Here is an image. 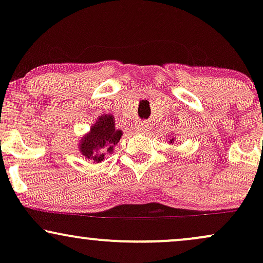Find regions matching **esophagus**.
I'll list each match as a JSON object with an SVG mask.
<instances>
[{"mask_svg": "<svg viewBox=\"0 0 263 263\" xmlns=\"http://www.w3.org/2000/svg\"><path fill=\"white\" fill-rule=\"evenodd\" d=\"M147 128H148V126H147L146 122H140V123H138V129H140L141 132L147 131Z\"/></svg>", "mask_w": 263, "mask_h": 263, "instance_id": "esophagus-1", "label": "esophagus"}]
</instances>
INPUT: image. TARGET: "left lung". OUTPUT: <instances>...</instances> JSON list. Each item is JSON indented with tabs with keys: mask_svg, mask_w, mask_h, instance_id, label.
<instances>
[{
	"mask_svg": "<svg viewBox=\"0 0 263 263\" xmlns=\"http://www.w3.org/2000/svg\"><path fill=\"white\" fill-rule=\"evenodd\" d=\"M170 142H171V143H172V142H174V138H172V140H171Z\"/></svg>",
	"mask_w": 263,
	"mask_h": 263,
	"instance_id": "8db88e82",
	"label": "left lung"
}]
</instances>
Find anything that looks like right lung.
<instances>
[{
  "label": "right lung",
  "mask_w": 263,
  "mask_h": 263,
  "mask_svg": "<svg viewBox=\"0 0 263 263\" xmlns=\"http://www.w3.org/2000/svg\"><path fill=\"white\" fill-rule=\"evenodd\" d=\"M122 136L121 129L115 127L112 115H101L90 128V132L81 138L79 151L85 158L100 163L107 153L114 152V147L119 143Z\"/></svg>",
  "instance_id": "obj_1"
}]
</instances>
